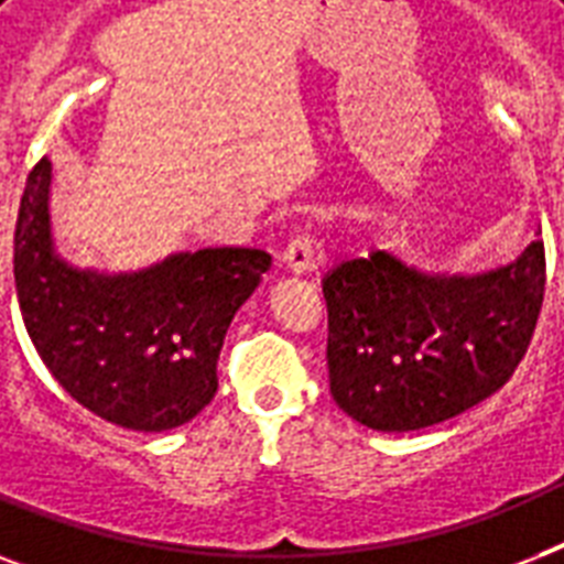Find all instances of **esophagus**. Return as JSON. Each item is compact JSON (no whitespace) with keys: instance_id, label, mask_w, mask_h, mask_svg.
Masks as SVG:
<instances>
[{"instance_id":"esophagus-1","label":"esophagus","mask_w":564,"mask_h":564,"mask_svg":"<svg viewBox=\"0 0 564 564\" xmlns=\"http://www.w3.org/2000/svg\"><path fill=\"white\" fill-rule=\"evenodd\" d=\"M281 260L292 274L313 272L318 263V251H316V242H313V237H310V234H304V230H301V234H295V237L290 239V246L283 248Z\"/></svg>"}]
</instances>
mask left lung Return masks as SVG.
<instances>
[{
  "label": "left lung",
  "instance_id": "8db88e82",
  "mask_svg": "<svg viewBox=\"0 0 564 564\" xmlns=\"http://www.w3.org/2000/svg\"><path fill=\"white\" fill-rule=\"evenodd\" d=\"M330 394L354 421L406 433L495 394L524 360L544 301V246L477 278H433L386 251L325 278Z\"/></svg>",
  "mask_w": 564,
  "mask_h": 564
}]
</instances>
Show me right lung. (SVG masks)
<instances>
[{
	"label": "right lung",
	"mask_w": 564,
	"mask_h": 564,
	"mask_svg": "<svg viewBox=\"0 0 564 564\" xmlns=\"http://www.w3.org/2000/svg\"><path fill=\"white\" fill-rule=\"evenodd\" d=\"M52 163L25 181L13 234V281L40 360L93 415L143 433L187 424L213 401L228 325L272 257L202 248L134 274L82 272L55 251Z\"/></svg>",
	"instance_id": "1"
}]
</instances>
